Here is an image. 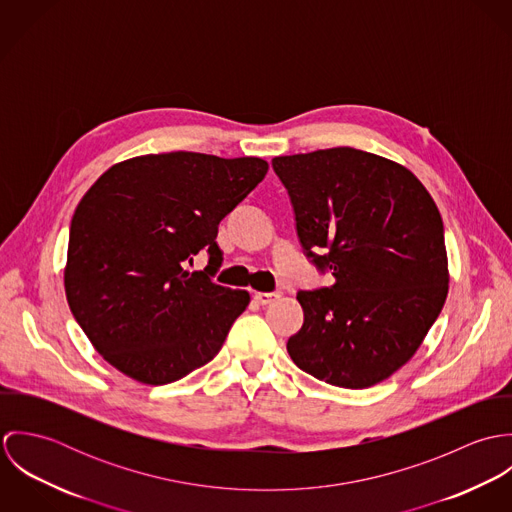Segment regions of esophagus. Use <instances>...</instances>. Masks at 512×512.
I'll return each mask as SVG.
<instances>
[{"label": "esophagus", "mask_w": 512, "mask_h": 512, "mask_svg": "<svg viewBox=\"0 0 512 512\" xmlns=\"http://www.w3.org/2000/svg\"><path fill=\"white\" fill-rule=\"evenodd\" d=\"M280 295H282V292H256L254 293V299H256L260 305H268V303L276 301Z\"/></svg>", "instance_id": "34e87169"}]
</instances>
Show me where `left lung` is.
Instances as JSON below:
<instances>
[{"instance_id": "left-lung-1", "label": "left lung", "mask_w": 512, "mask_h": 512, "mask_svg": "<svg viewBox=\"0 0 512 512\" xmlns=\"http://www.w3.org/2000/svg\"><path fill=\"white\" fill-rule=\"evenodd\" d=\"M299 242L331 288L297 293L293 363L341 388H368L420 349L447 297L438 207L404 165L355 147L282 155Z\"/></svg>"}]
</instances>
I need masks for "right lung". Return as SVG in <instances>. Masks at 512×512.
<instances>
[{
    "label": "right lung",
    "instance_id": "1",
    "mask_svg": "<svg viewBox=\"0 0 512 512\" xmlns=\"http://www.w3.org/2000/svg\"><path fill=\"white\" fill-rule=\"evenodd\" d=\"M266 173L260 157L171 151L98 177L71 220L65 292L104 361L159 386L217 357L250 293L185 268L201 250L219 268V222Z\"/></svg>",
    "mask_w": 512,
    "mask_h": 512
}]
</instances>
